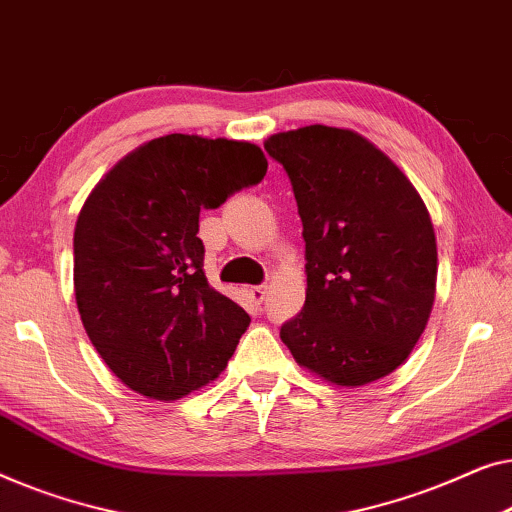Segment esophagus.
Here are the masks:
<instances>
[{
    "label": "esophagus",
    "mask_w": 512,
    "mask_h": 512,
    "mask_svg": "<svg viewBox=\"0 0 512 512\" xmlns=\"http://www.w3.org/2000/svg\"><path fill=\"white\" fill-rule=\"evenodd\" d=\"M250 299H253L255 304H262V301L266 299V285L250 287Z\"/></svg>",
    "instance_id": "esophagus-1"
}]
</instances>
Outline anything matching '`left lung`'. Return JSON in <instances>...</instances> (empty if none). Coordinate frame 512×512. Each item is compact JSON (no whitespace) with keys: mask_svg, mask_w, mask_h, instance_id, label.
I'll return each instance as SVG.
<instances>
[{"mask_svg":"<svg viewBox=\"0 0 512 512\" xmlns=\"http://www.w3.org/2000/svg\"><path fill=\"white\" fill-rule=\"evenodd\" d=\"M264 148L290 176L306 241V304L280 338L331 385L390 376L436 297V234L420 192L355 129L308 125Z\"/></svg>","mask_w":512,"mask_h":512,"instance_id":"obj_1","label":"left lung"}]
</instances>
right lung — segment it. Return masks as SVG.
<instances>
[{"label":"right lung","mask_w":512,"mask_h":512,"mask_svg":"<svg viewBox=\"0 0 512 512\" xmlns=\"http://www.w3.org/2000/svg\"><path fill=\"white\" fill-rule=\"evenodd\" d=\"M250 141L167 134L122 157L74 229V292L106 366L146 399L176 401L225 371L250 318L204 276L201 208L266 174Z\"/></svg>","instance_id":"obj_1"}]
</instances>
